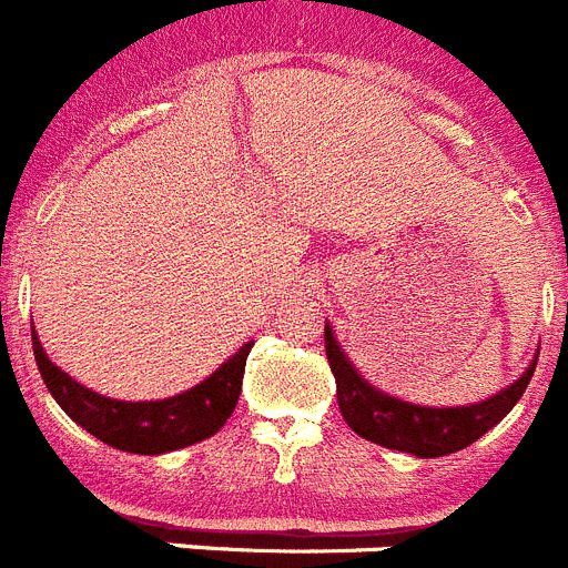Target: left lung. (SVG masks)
<instances>
[{
    "label": "left lung",
    "instance_id": "obj_1",
    "mask_svg": "<svg viewBox=\"0 0 568 568\" xmlns=\"http://www.w3.org/2000/svg\"><path fill=\"white\" fill-rule=\"evenodd\" d=\"M323 332H326L328 366L337 381V404L346 424L366 442H375L389 450H404L418 459H436V456L456 454L462 447L474 445L476 438L511 413L519 395L526 393L537 366L535 357L511 387L499 395H490L488 402L470 404V407H418V404H407L369 387L349 364V357L341 352L328 323Z\"/></svg>",
    "mask_w": 568,
    "mask_h": 568
}]
</instances>
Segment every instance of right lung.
Here are the masks:
<instances>
[{
    "mask_svg": "<svg viewBox=\"0 0 568 568\" xmlns=\"http://www.w3.org/2000/svg\"><path fill=\"white\" fill-rule=\"evenodd\" d=\"M31 341L42 381L54 395V402L65 409V416L98 436L100 442H106L109 447L141 456L170 454V450L211 438L231 418L233 407L240 402L247 352L254 346V343H245L211 378L187 393L164 398V402H118V398L85 389L60 366L51 364L37 332Z\"/></svg>",
    "mask_w": 568,
    "mask_h": 568,
    "instance_id": "right-lung-1",
    "label": "right lung"
}]
</instances>
